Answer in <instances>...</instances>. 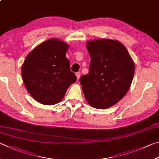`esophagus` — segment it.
<instances>
[{
    "label": "esophagus",
    "instance_id": "esophagus-1",
    "mask_svg": "<svg viewBox=\"0 0 159 159\" xmlns=\"http://www.w3.org/2000/svg\"><path fill=\"white\" fill-rule=\"evenodd\" d=\"M76 76L77 79L79 80L80 79V72H77V73L76 74Z\"/></svg>",
    "mask_w": 159,
    "mask_h": 159
}]
</instances>
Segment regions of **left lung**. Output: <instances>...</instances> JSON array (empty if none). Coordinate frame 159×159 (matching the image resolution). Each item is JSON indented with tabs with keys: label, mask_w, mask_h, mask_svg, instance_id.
<instances>
[{
	"label": "left lung",
	"mask_w": 159,
	"mask_h": 159,
	"mask_svg": "<svg viewBox=\"0 0 159 159\" xmlns=\"http://www.w3.org/2000/svg\"><path fill=\"white\" fill-rule=\"evenodd\" d=\"M91 57L89 73L80 79L88 103L93 108L106 109L122 99L132 83L135 65L126 47L111 39L88 41Z\"/></svg>",
	"instance_id": "left-lung-1"
}]
</instances>
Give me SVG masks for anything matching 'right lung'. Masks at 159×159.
Masks as SVG:
<instances>
[{
    "label": "right lung",
    "instance_id": "obj_1",
    "mask_svg": "<svg viewBox=\"0 0 159 159\" xmlns=\"http://www.w3.org/2000/svg\"><path fill=\"white\" fill-rule=\"evenodd\" d=\"M69 46L56 38L37 46L28 55L21 68L25 88L37 102L44 105L59 103L76 76L66 57Z\"/></svg>",
    "mask_w": 159,
    "mask_h": 159
}]
</instances>
